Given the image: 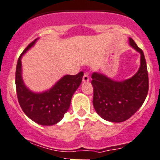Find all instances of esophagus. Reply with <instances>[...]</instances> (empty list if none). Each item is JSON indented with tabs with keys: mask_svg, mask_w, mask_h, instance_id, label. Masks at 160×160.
Segmentation results:
<instances>
[{
	"mask_svg": "<svg viewBox=\"0 0 160 160\" xmlns=\"http://www.w3.org/2000/svg\"><path fill=\"white\" fill-rule=\"evenodd\" d=\"M83 82H88L89 81V74L88 73H84L83 77Z\"/></svg>",
	"mask_w": 160,
	"mask_h": 160,
	"instance_id": "1",
	"label": "esophagus"
}]
</instances>
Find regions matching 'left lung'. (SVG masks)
<instances>
[{"label": "left lung", "mask_w": 160, "mask_h": 160, "mask_svg": "<svg viewBox=\"0 0 160 160\" xmlns=\"http://www.w3.org/2000/svg\"><path fill=\"white\" fill-rule=\"evenodd\" d=\"M129 44L140 53L137 73L123 81H114L107 76L94 72L93 104L96 112L104 120L120 122L130 118L142 105L149 90L147 62L142 50L132 38Z\"/></svg>", "instance_id": "left-lung-1"}]
</instances>
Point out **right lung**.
Wrapping results in <instances>:
<instances>
[{
  "instance_id": "right-lung-1",
  "label": "right lung",
  "mask_w": 160,
  "mask_h": 160,
  "mask_svg": "<svg viewBox=\"0 0 160 160\" xmlns=\"http://www.w3.org/2000/svg\"><path fill=\"white\" fill-rule=\"evenodd\" d=\"M37 40L31 42L18 58L15 77L17 95L21 109L31 120L42 126H52L60 122L68 110L72 97L82 82L83 72L64 76L43 93L31 91L23 81L21 58Z\"/></svg>"
}]
</instances>
